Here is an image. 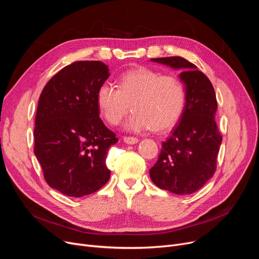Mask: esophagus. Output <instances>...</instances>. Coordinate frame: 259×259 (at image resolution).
<instances>
[{
    "label": "esophagus",
    "instance_id": "34e87169",
    "mask_svg": "<svg viewBox=\"0 0 259 259\" xmlns=\"http://www.w3.org/2000/svg\"><path fill=\"white\" fill-rule=\"evenodd\" d=\"M124 142H125L126 144H128V145H134V144H138V143H139V139L126 137V138H124Z\"/></svg>",
    "mask_w": 259,
    "mask_h": 259
}]
</instances>
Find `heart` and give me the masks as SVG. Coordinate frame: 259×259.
Instances as JSON below:
<instances>
[{"label":"heart","mask_w":259,"mask_h":259,"mask_svg":"<svg viewBox=\"0 0 259 259\" xmlns=\"http://www.w3.org/2000/svg\"><path fill=\"white\" fill-rule=\"evenodd\" d=\"M97 105L110 125L119 124L130 107L133 112L125 124L127 130L164 131L182 117L186 88L178 76L139 67L121 73L117 88L108 81L103 83L97 91Z\"/></svg>","instance_id":"b5f03b06"}]
</instances>
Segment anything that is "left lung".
<instances>
[{
  "instance_id": "left-lung-1",
  "label": "left lung",
  "mask_w": 259,
  "mask_h": 259,
  "mask_svg": "<svg viewBox=\"0 0 259 259\" xmlns=\"http://www.w3.org/2000/svg\"><path fill=\"white\" fill-rule=\"evenodd\" d=\"M151 62L182 70L186 105L181 121L162 143L152 182L160 189L184 195L199 190L214 175L223 141L215 122L217 102L209 78L181 57L151 59Z\"/></svg>"
}]
</instances>
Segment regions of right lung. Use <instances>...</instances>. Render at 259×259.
<instances>
[{
  "instance_id": "right-lung-1",
  "label": "right lung",
  "mask_w": 259,
  "mask_h": 259,
  "mask_svg": "<svg viewBox=\"0 0 259 259\" xmlns=\"http://www.w3.org/2000/svg\"><path fill=\"white\" fill-rule=\"evenodd\" d=\"M100 61L75 62L52 76L38 100L34 154L47 184L67 196L97 192L110 179L115 134L100 118L97 91L109 77Z\"/></svg>"
}]
</instances>
